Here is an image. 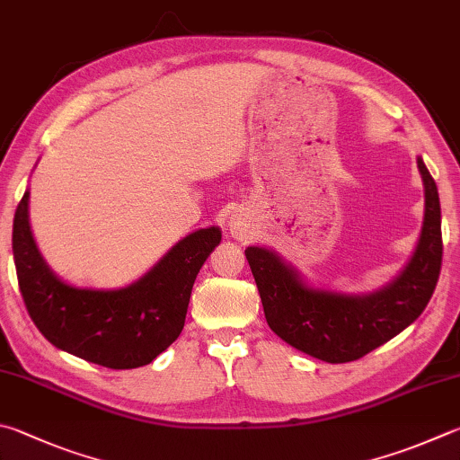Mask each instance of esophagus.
<instances>
[{
    "label": "esophagus",
    "instance_id": "34e87169",
    "mask_svg": "<svg viewBox=\"0 0 460 460\" xmlns=\"http://www.w3.org/2000/svg\"><path fill=\"white\" fill-rule=\"evenodd\" d=\"M231 233L237 239H245L247 237V229L243 227V223H239V221H231Z\"/></svg>",
    "mask_w": 460,
    "mask_h": 460
}]
</instances>
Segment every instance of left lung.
Returning <instances> with one entry per match:
<instances>
[{"instance_id":"8db88e82","label":"left lung","mask_w":460,"mask_h":460,"mask_svg":"<svg viewBox=\"0 0 460 460\" xmlns=\"http://www.w3.org/2000/svg\"><path fill=\"white\" fill-rule=\"evenodd\" d=\"M424 182V223L419 245L398 278L368 296L305 286L294 267L265 247H247L265 320L278 336L317 360L354 362L386 344L419 317L437 288L442 263L437 182L416 158Z\"/></svg>"}]
</instances>
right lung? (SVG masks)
<instances>
[{
	"label": "right lung",
	"mask_w": 460,
	"mask_h": 460,
	"mask_svg": "<svg viewBox=\"0 0 460 460\" xmlns=\"http://www.w3.org/2000/svg\"><path fill=\"white\" fill-rule=\"evenodd\" d=\"M26 190L15 208L12 249L18 283L36 328L49 344L112 370L146 366L179 338L197 273L221 243L219 227L181 239L153 270L122 289L64 283L31 237Z\"/></svg>",
	"instance_id": "right-lung-1"
}]
</instances>
